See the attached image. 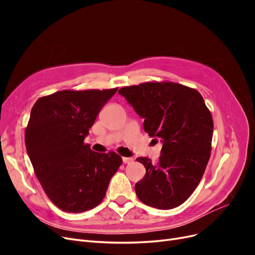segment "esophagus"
Returning <instances> with one entry per match:
<instances>
[{"mask_svg":"<svg viewBox=\"0 0 255 255\" xmlns=\"http://www.w3.org/2000/svg\"><path fill=\"white\" fill-rule=\"evenodd\" d=\"M122 160L125 164H129L133 161V158L132 157H122Z\"/></svg>","mask_w":255,"mask_h":255,"instance_id":"obj_1","label":"esophagus"}]
</instances>
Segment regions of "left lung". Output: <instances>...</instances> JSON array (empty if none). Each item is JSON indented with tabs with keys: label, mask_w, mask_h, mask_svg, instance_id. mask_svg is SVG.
<instances>
[{
	"label": "left lung",
	"mask_w": 255,
	"mask_h": 255,
	"mask_svg": "<svg viewBox=\"0 0 255 255\" xmlns=\"http://www.w3.org/2000/svg\"><path fill=\"white\" fill-rule=\"evenodd\" d=\"M119 94L144 119L150 137L163 142L158 163L136 160L145 168L136 183L138 199L158 210H170L190 197L210 160L214 122L200 92L173 82H145L122 87Z\"/></svg>",
	"instance_id": "left-lung-1"
}]
</instances>
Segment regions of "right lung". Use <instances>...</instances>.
Wrapping results in <instances>:
<instances>
[{
	"label": "right lung",
	"instance_id": "1",
	"mask_svg": "<svg viewBox=\"0 0 255 255\" xmlns=\"http://www.w3.org/2000/svg\"><path fill=\"white\" fill-rule=\"evenodd\" d=\"M117 89H66L39 98L33 106L26 151L45 195L61 211L82 213L99 205L122 164L116 152L98 153L84 142Z\"/></svg>",
	"mask_w": 255,
	"mask_h": 255
}]
</instances>
